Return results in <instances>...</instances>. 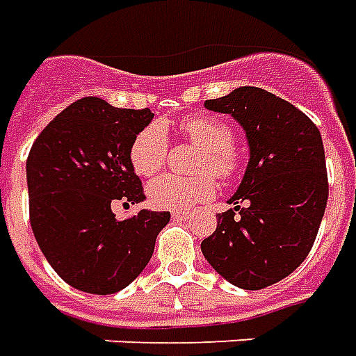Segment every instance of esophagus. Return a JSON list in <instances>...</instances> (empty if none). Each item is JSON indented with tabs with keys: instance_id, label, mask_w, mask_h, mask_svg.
Instances as JSON below:
<instances>
[{
	"instance_id": "1",
	"label": "esophagus",
	"mask_w": 356,
	"mask_h": 356,
	"mask_svg": "<svg viewBox=\"0 0 356 356\" xmlns=\"http://www.w3.org/2000/svg\"><path fill=\"white\" fill-rule=\"evenodd\" d=\"M193 214L191 213H182V211H174L172 218L174 220H190Z\"/></svg>"
}]
</instances>
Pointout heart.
<instances>
[{
    "instance_id": "obj_1",
    "label": "heart",
    "mask_w": 356,
    "mask_h": 356,
    "mask_svg": "<svg viewBox=\"0 0 356 356\" xmlns=\"http://www.w3.org/2000/svg\"><path fill=\"white\" fill-rule=\"evenodd\" d=\"M184 138L201 147L195 170L197 176H178L163 174L147 186L149 201L159 209L168 211H188L191 207L209 201L216 191V182L209 172L232 180L241 168V157L234 143V130L230 126L211 117H190L180 122ZM166 142L165 130L159 124H149L134 138L130 145V163L134 172L151 176L165 165Z\"/></svg>"
}]
</instances>
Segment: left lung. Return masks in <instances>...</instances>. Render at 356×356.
Returning a JSON list of instances; mask_svg holds the SVG:
<instances>
[{
	"label": "left lung",
	"instance_id": "8db88e82",
	"mask_svg": "<svg viewBox=\"0 0 356 356\" xmlns=\"http://www.w3.org/2000/svg\"><path fill=\"white\" fill-rule=\"evenodd\" d=\"M205 107L241 124L249 163L228 201L234 207L218 214L201 251L230 284L263 289L289 276L316 239L327 203L322 138L305 113L253 86L209 99Z\"/></svg>",
	"mask_w": 356,
	"mask_h": 356
}]
</instances>
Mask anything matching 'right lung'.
Listing matches in <instances>:
<instances>
[{
  "instance_id": "1",
  "label": "right lung",
  "mask_w": 356,
  "mask_h": 356,
  "mask_svg": "<svg viewBox=\"0 0 356 356\" xmlns=\"http://www.w3.org/2000/svg\"><path fill=\"white\" fill-rule=\"evenodd\" d=\"M149 109H117L99 97L78 99L32 143L26 159L30 224L42 253L69 286L117 293L149 263L170 213L142 209L118 220L111 205L142 203L130 163L134 138Z\"/></svg>"
}]
</instances>
